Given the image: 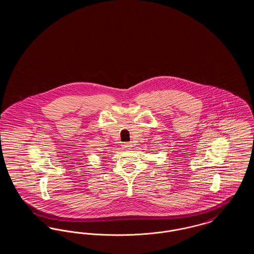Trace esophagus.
Wrapping results in <instances>:
<instances>
[{"label":"esophagus","mask_w":254,"mask_h":254,"mask_svg":"<svg viewBox=\"0 0 254 254\" xmlns=\"http://www.w3.org/2000/svg\"><path fill=\"white\" fill-rule=\"evenodd\" d=\"M131 146H132V145H131L130 143H124V144H123V147H125V148H127H127H130Z\"/></svg>","instance_id":"esophagus-1"}]
</instances>
